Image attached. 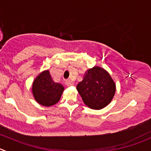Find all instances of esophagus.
<instances>
[{"instance_id": "obj_1", "label": "esophagus", "mask_w": 151, "mask_h": 151, "mask_svg": "<svg viewBox=\"0 0 151 151\" xmlns=\"http://www.w3.org/2000/svg\"><path fill=\"white\" fill-rule=\"evenodd\" d=\"M65 85L68 86H71L74 85V82H72L71 80H67L66 81H65Z\"/></svg>"}]
</instances>
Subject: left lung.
<instances>
[{
    "label": "left lung",
    "instance_id": "obj_1",
    "mask_svg": "<svg viewBox=\"0 0 151 151\" xmlns=\"http://www.w3.org/2000/svg\"><path fill=\"white\" fill-rule=\"evenodd\" d=\"M77 90L84 103L91 109L105 108L112 100L116 91V84L104 68L94 66L88 70Z\"/></svg>",
    "mask_w": 151,
    "mask_h": 151
}]
</instances>
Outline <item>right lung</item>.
Masks as SVG:
<instances>
[{"label":"right lung","mask_w":151,"mask_h":151,"mask_svg":"<svg viewBox=\"0 0 151 151\" xmlns=\"http://www.w3.org/2000/svg\"><path fill=\"white\" fill-rule=\"evenodd\" d=\"M64 87L52 80L49 70L40 73L34 80L32 93L40 105L49 107L56 104L60 99Z\"/></svg>","instance_id":"add662e5"}]
</instances>
